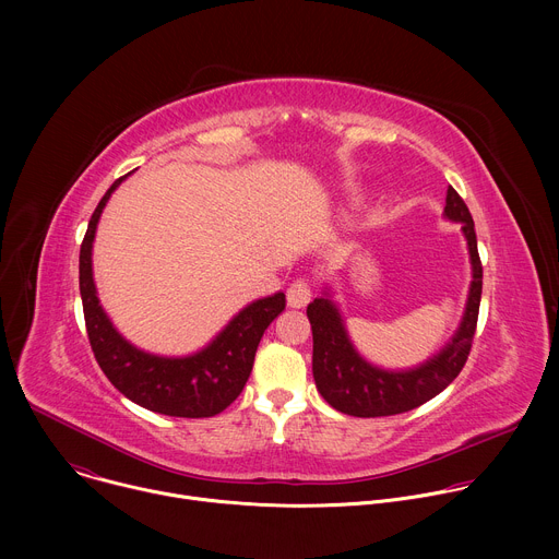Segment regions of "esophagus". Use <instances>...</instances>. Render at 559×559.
Listing matches in <instances>:
<instances>
[{"instance_id": "34e87169", "label": "esophagus", "mask_w": 559, "mask_h": 559, "mask_svg": "<svg viewBox=\"0 0 559 559\" xmlns=\"http://www.w3.org/2000/svg\"><path fill=\"white\" fill-rule=\"evenodd\" d=\"M311 300V289H309V283L307 281H294L289 287H287V305L289 307H305L307 302Z\"/></svg>"}]
</instances>
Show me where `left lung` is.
<instances>
[{
  "label": "left lung",
  "mask_w": 559,
  "mask_h": 559,
  "mask_svg": "<svg viewBox=\"0 0 559 559\" xmlns=\"http://www.w3.org/2000/svg\"><path fill=\"white\" fill-rule=\"evenodd\" d=\"M444 218L462 223L473 281L468 287L460 328L440 349V354H436L427 362L403 371L380 369L367 362L356 352L347 336L343 316L330 294L313 298V302L307 305V318L313 336L311 371L316 389L336 412L356 418L405 414L431 401V397L447 389L462 371L471 352L477 311H480L483 263L480 254H477V238L471 212L451 186L447 190Z\"/></svg>",
  "instance_id": "8db88e82"
}]
</instances>
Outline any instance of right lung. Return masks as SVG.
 Segmentation results:
<instances>
[{"label":"right lung","mask_w":559,"mask_h":559,"mask_svg":"<svg viewBox=\"0 0 559 559\" xmlns=\"http://www.w3.org/2000/svg\"><path fill=\"white\" fill-rule=\"evenodd\" d=\"M126 177L117 179L99 201L79 252V292L91 347L108 380L139 407L175 418L216 416L243 391L265 330L285 309V294L278 292L243 307L207 347L192 356H154L130 345L106 316L93 278L97 223Z\"/></svg>","instance_id":"obj_1"}]
</instances>
